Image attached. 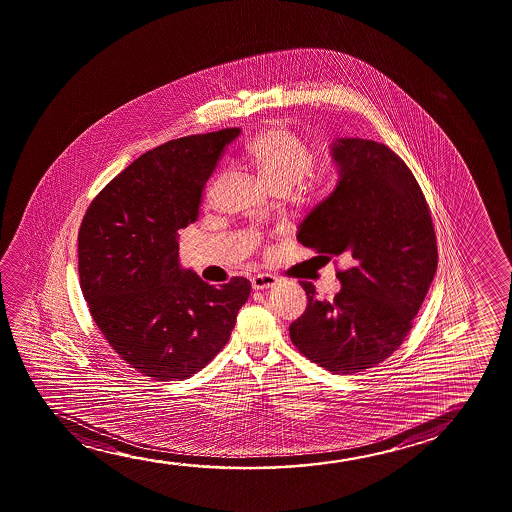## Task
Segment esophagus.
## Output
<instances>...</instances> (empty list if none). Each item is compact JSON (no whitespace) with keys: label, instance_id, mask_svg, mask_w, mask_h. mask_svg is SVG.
Returning a JSON list of instances; mask_svg holds the SVG:
<instances>
[{"label":"esophagus","instance_id":"obj_1","mask_svg":"<svg viewBox=\"0 0 512 512\" xmlns=\"http://www.w3.org/2000/svg\"><path fill=\"white\" fill-rule=\"evenodd\" d=\"M252 288L254 289H270L277 284V277L272 274H258L252 277Z\"/></svg>","mask_w":512,"mask_h":512}]
</instances>
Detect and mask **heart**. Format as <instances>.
Instances as JSON below:
<instances>
[{
    "label": "heart",
    "instance_id": "1",
    "mask_svg": "<svg viewBox=\"0 0 512 512\" xmlns=\"http://www.w3.org/2000/svg\"><path fill=\"white\" fill-rule=\"evenodd\" d=\"M244 161L270 189H291L314 168L312 152L281 123L268 124L245 145Z\"/></svg>",
    "mask_w": 512,
    "mask_h": 512
}]
</instances>
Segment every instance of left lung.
Segmentation results:
<instances>
[{"label":"left lung","instance_id":"obj_1","mask_svg":"<svg viewBox=\"0 0 512 512\" xmlns=\"http://www.w3.org/2000/svg\"><path fill=\"white\" fill-rule=\"evenodd\" d=\"M330 154L339 182L296 238L326 260L346 256L353 265L337 272L342 288L332 302L300 282L307 309L289 337L319 367L358 374L389 358L411 332L437 272V240L418 182L388 145L337 138Z\"/></svg>","mask_w":512,"mask_h":512}]
</instances>
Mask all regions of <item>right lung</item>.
Returning <instances> with one entry per match:
<instances>
[{"label": "right lung", "instance_id": "add662e5", "mask_svg": "<svg viewBox=\"0 0 512 512\" xmlns=\"http://www.w3.org/2000/svg\"><path fill=\"white\" fill-rule=\"evenodd\" d=\"M240 128L159 145L110 180L79 231L80 288L121 360L154 381L188 379L230 340L251 282L210 286L180 267L179 230Z\"/></svg>", "mask_w": 512, "mask_h": 512}]
</instances>
